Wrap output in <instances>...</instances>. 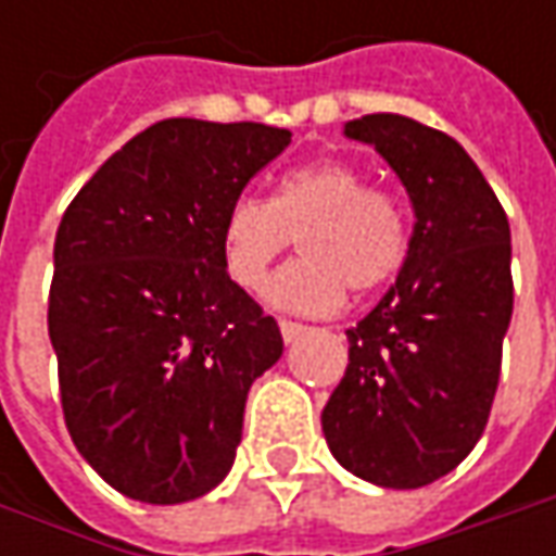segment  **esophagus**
I'll list each match as a JSON object with an SVG mask.
<instances>
[{"mask_svg":"<svg viewBox=\"0 0 556 556\" xmlns=\"http://www.w3.org/2000/svg\"><path fill=\"white\" fill-rule=\"evenodd\" d=\"M278 328H281L285 343H293L300 333H306V325H300V321H290V318H281V321H278Z\"/></svg>","mask_w":556,"mask_h":556,"instance_id":"obj_1","label":"esophagus"}]
</instances>
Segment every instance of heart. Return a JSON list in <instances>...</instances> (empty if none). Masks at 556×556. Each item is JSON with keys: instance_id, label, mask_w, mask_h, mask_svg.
I'll return each instance as SVG.
<instances>
[{"instance_id": "b5f03b06", "label": "heart", "mask_w": 556, "mask_h": 556, "mask_svg": "<svg viewBox=\"0 0 556 556\" xmlns=\"http://www.w3.org/2000/svg\"><path fill=\"white\" fill-rule=\"evenodd\" d=\"M300 241L303 260L285 268L268 300L275 306L325 315L346 290L365 296L405 266L408 216L395 194L368 188L350 161H315L290 169L275 194H238L219 223V253L238 288L260 293L271 266Z\"/></svg>"}]
</instances>
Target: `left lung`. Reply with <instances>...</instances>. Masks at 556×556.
<instances>
[{"label": "left lung", "mask_w": 556, "mask_h": 556, "mask_svg": "<svg viewBox=\"0 0 556 556\" xmlns=\"http://www.w3.org/2000/svg\"><path fill=\"white\" fill-rule=\"evenodd\" d=\"M402 179L415 231L395 285L350 337L321 412L331 455L383 489L430 485L480 442L514 312L510 225L458 141L402 114L343 129Z\"/></svg>", "instance_id": "obj_1"}]
</instances>
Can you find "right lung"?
<instances>
[{
    "mask_svg": "<svg viewBox=\"0 0 556 556\" xmlns=\"http://www.w3.org/2000/svg\"><path fill=\"white\" fill-rule=\"evenodd\" d=\"M290 144L266 123L148 126L79 188L54 235L49 337L76 452L148 504L225 480L250 383L285 340L223 266L219 223Z\"/></svg>",
    "mask_w": 556,
    "mask_h": 556,
    "instance_id": "right-lung-1",
    "label": "right lung"
}]
</instances>
